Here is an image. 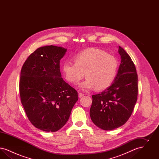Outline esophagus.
Here are the masks:
<instances>
[{
  "label": "esophagus",
  "mask_w": 159,
  "mask_h": 159,
  "mask_svg": "<svg viewBox=\"0 0 159 159\" xmlns=\"http://www.w3.org/2000/svg\"><path fill=\"white\" fill-rule=\"evenodd\" d=\"M84 93H81V92H79V93H78V95H79V98H81V97H82L83 96H84Z\"/></svg>",
  "instance_id": "1"
}]
</instances>
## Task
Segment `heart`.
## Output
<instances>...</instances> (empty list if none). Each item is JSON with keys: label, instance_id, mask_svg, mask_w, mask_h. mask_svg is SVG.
<instances>
[{"label": "heart", "instance_id": "heart-1", "mask_svg": "<svg viewBox=\"0 0 159 159\" xmlns=\"http://www.w3.org/2000/svg\"><path fill=\"white\" fill-rule=\"evenodd\" d=\"M75 62L66 61L62 64V72L69 83L76 84L84 76L86 80L79 88L88 90L96 88L101 91L108 88L117 75L118 61L111 55L97 48H88L74 56Z\"/></svg>", "mask_w": 159, "mask_h": 159}]
</instances>
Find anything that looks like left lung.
I'll return each instance as SVG.
<instances>
[{"label": "left lung", "instance_id": "left-lung-1", "mask_svg": "<svg viewBox=\"0 0 159 159\" xmlns=\"http://www.w3.org/2000/svg\"><path fill=\"white\" fill-rule=\"evenodd\" d=\"M121 63L113 83L105 91L92 95L90 116L99 128L111 130L123 125L130 117L138 92V75L131 58L120 46Z\"/></svg>", "mask_w": 159, "mask_h": 159}]
</instances>
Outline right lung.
Masks as SVG:
<instances>
[{"label": "right lung", "mask_w": 159, "mask_h": 159, "mask_svg": "<svg viewBox=\"0 0 159 159\" xmlns=\"http://www.w3.org/2000/svg\"><path fill=\"white\" fill-rule=\"evenodd\" d=\"M67 51L50 45L38 48L21 70V104L31 124L45 132H56L68 121L78 100L75 89L61 77L60 62Z\"/></svg>", "instance_id": "add662e5"}]
</instances>
